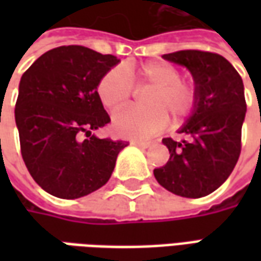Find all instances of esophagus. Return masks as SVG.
I'll return each mask as SVG.
<instances>
[{"label":"esophagus","instance_id":"esophagus-1","mask_svg":"<svg viewBox=\"0 0 261 261\" xmlns=\"http://www.w3.org/2000/svg\"><path fill=\"white\" fill-rule=\"evenodd\" d=\"M131 144H133V145H137V147H140V148H147L151 145V142L149 141H140V140H133Z\"/></svg>","mask_w":261,"mask_h":261}]
</instances>
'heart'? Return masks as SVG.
Returning a JSON list of instances; mask_svg holds the SVG:
<instances>
[{
  "instance_id": "b5f03b06",
  "label": "heart",
  "mask_w": 261,
  "mask_h": 261,
  "mask_svg": "<svg viewBox=\"0 0 261 261\" xmlns=\"http://www.w3.org/2000/svg\"><path fill=\"white\" fill-rule=\"evenodd\" d=\"M137 91L151 89L144 97L147 109H130L116 114L113 130L128 138L153 136L166 124V116L172 124L187 120L197 108L198 91L190 81L181 80V71L165 61H152L131 69L113 67L99 80L96 93L110 113L128 106Z\"/></svg>"
}]
</instances>
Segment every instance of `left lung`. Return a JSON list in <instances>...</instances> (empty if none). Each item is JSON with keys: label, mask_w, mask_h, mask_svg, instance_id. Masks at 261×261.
I'll return each mask as SVG.
<instances>
[{"label": "left lung", "mask_w": 261, "mask_h": 261, "mask_svg": "<svg viewBox=\"0 0 261 261\" xmlns=\"http://www.w3.org/2000/svg\"><path fill=\"white\" fill-rule=\"evenodd\" d=\"M162 57L190 69L198 103L179 131L185 140H162L170 156L153 175L176 196L200 198L215 192L229 177L241 155L246 114L243 82L233 65L217 53L180 50Z\"/></svg>", "instance_id": "obj_1"}]
</instances>
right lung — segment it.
Returning a JSON list of instances; mask_svg holds the SVG:
<instances>
[{"label":"right lung","mask_w":261,"mask_h":261,"mask_svg":"<svg viewBox=\"0 0 261 261\" xmlns=\"http://www.w3.org/2000/svg\"><path fill=\"white\" fill-rule=\"evenodd\" d=\"M119 61L84 46H60L22 75L15 106L20 153L32 177L51 196L80 198L105 186L128 145L92 136L110 123L97 82Z\"/></svg>","instance_id":"right-lung-1"}]
</instances>
